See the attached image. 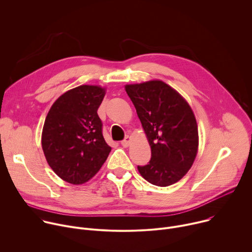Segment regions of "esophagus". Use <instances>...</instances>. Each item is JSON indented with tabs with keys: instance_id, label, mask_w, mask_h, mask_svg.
Listing matches in <instances>:
<instances>
[{
	"instance_id": "1",
	"label": "esophagus",
	"mask_w": 252,
	"mask_h": 252,
	"mask_svg": "<svg viewBox=\"0 0 252 252\" xmlns=\"http://www.w3.org/2000/svg\"><path fill=\"white\" fill-rule=\"evenodd\" d=\"M129 142H130V137L128 136V135H126V137H125V139L124 140H122V146L123 147H125V148H127L128 146H129Z\"/></svg>"
}]
</instances>
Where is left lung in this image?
<instances>
[{"label": "left lung", "mask_w": 252, "mask_h": 252, "mask_svg": "<svg viewBox=\"0 0 252 252\" xmlns=\"http://www.w3.org/2000/svg\"><path fill=\"white\" fill-rule=\"evenodd\" d=\"M152 149L148 164L137 169L150 184L168 187L191 167L198 148V129L189 104L161 81L126 85Z\"/></svg>", "instance_id": "left-lung-1"}]
</instances>
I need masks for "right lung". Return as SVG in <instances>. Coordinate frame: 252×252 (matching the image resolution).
Returning <instances> with one entry per match:
<instances>
[{"label":"right lung","mask_w":252,"mask_h":252,"mask_svg":"<svg viewBox=\"0 0 252 252\" xmlns=\"http://www.w3.org/2000/svg\"><path fill=\"white\" fill-rule=\"evenodd\" d=\"M104 94L100 87L80 86L62 94L48 113L43 151L51 168L66 183H87L112 151L103 138L97 115Z\"/></svg>","instance_id":"right-lung-1"}]
</instances>
